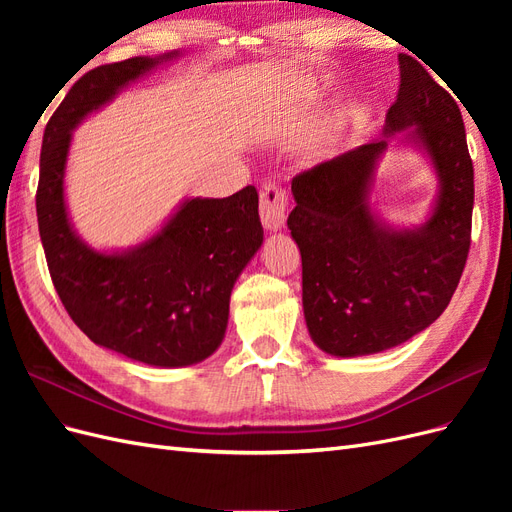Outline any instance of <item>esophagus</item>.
<instances>
[{"mask_svg":"<svg viewBox=\"0 0 512 512\" xmlns=\"http://www.w3.org/2000/svg\"><path fill=\"white\" fill-rule=\"evenodd\" d=\"M288 194L280 183H267L260 192V220L267 230H280L286 224Z\"/></svg>","mask_w":512,"mask_h":512,"instance_id":"obj_1","label":"esophagus"}]
</instances>
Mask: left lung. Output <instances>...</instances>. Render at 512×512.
Instances as JSON below:
<instances>
[{"mask_svg":"<svg viewBox=\"0 0 512 512\" xmlns=\"http://www.w3.org/2000/svg\"><path fill=\"white\" fill-rule=\"evenodd\" d=\"M384 136L292 179L288 228L303 267V312L314 344L333 356L389 350L425 331L451 303L472 235L474 168L455 98L410 55ZM408 129L441 181L430 220L384 225L368 205L388 136Z\"/></svg>","mask_w":512,"mask_h":512,"instance_id":"1","label":"left lung"}]
</instances>
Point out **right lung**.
<instances>
[{
    "label": "right lung",
    "mask_w": 512,
    "mask_h": 512,
    "mask_svg": "<svg viewBox=\"0 0 512 512\" xmlns=\"http://www.w3.org/2000/svg\"><path fill=\"white\" fill-rule=\"evenodd\" d=\"M179 51L89 70L46 123L36 192L53 286L91 342L156 367L205 361L222 344L230 292L262 245L254 185L228 198H188L164 228L126 252H96L66 211L72 130L119 91Z\"/></svg>",
    "instance_id": "add662e5"
}]
</instances>
